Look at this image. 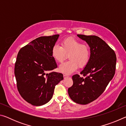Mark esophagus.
<instances>
[{"label": "esophagus", "instance_id": "esophagus-1", "mask_svg": "<svg viewBox=\"0 0 126 126\" xmlns=\"http://www.w3.org/2000/svg\"><path fill=\"white\" fill-rule=\"evenodd\" d=\"M63 77H64V78H67V77H69V76L68 75H67V74H63Z\"/></svg>", "mask_w": 126, "mask_h": 126}]
</instances>
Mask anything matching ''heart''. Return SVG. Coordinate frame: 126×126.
I'll return each mask as SVG.
<instances>
[{
	"label": "heart",
	"mask_w": 126,
	"mask_h": 126,
	"mask_svg": "<svg viewBox=\"0 0 126 126\" xmlns=\"http://www.w3.org/2000/svg\"><path fill=\"white\" fill-rule=\"evenodd\" d=\"M53 58L58 63H62L67 55H69V61L61 64L59 71L62 73L71 74L78 67L83 68L88 63L91 57V49L88 45L74 38L69 37L64 39L61 46L55 44L51 51Z\"/></svg>",
	"instance_id": "obj_1"
}]
</instances>
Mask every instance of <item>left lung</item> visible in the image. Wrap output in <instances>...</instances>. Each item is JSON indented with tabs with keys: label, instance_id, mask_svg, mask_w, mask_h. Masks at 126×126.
Instances as JSON below:
<instances>
[{
	"label": "left lung",
	"instance_id": "1",
	"mask_svg": "<svg viewBox=\"0 0 126 126\" xmlns=\"http://www.w3.org/2000/svg\"><path fill=\"white\" fill-rule=\"evenodd\" d=\"M88 44L91 57L80 74L72 76L73 84L68 92L72 101L87 104L98 98L105 90L115 74L116 55L113 50L101 38L95 35L78 34Z\"/></svg>",
	"mask_w": 126,
	"mask_h": 126
}]
</instances>
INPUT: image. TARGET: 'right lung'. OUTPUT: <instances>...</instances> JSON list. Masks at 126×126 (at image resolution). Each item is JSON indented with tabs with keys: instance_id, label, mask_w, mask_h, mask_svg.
I'll list each match as a JSON object with an SVG mask.
<instances>
[{
	"instance_id": "right-lung-1",
	"label": "right lung",
	"mask_w": 126,
	"mask_h": 126,
	"mask_svg": "<svg viewBox=\"0 0 126 126\" xmlns=\"http://www.w3.org/2000/svg\"><path fill=\"white\" fill-rule=\"evenodd\" d=\"M59 35L40 37L21 48L17 55L14 74L20 94L33 106L45 104L52 99L55 86L63 74L52 72L57 68L51 51Z\"/></svg>"
}]
</instances>
